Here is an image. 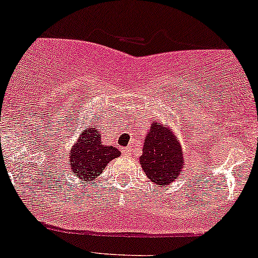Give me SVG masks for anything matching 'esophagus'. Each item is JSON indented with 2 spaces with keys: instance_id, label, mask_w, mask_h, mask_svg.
<instances>
[{
  "instance_id": "esophagus-1",
  "label": "esophagus",
  "mask_w": 258,
  "mask_h": 258,
  "mask_svg": "<svg viewBox=\"0 0 258 258\" xmlns=\"http://www.w3.org/2000/svg\"><path fill=\"white\" fill-rule=\"evenodd\" d=\"M122 152H123V155L128 156V155H131L132 150H131V148H130V146H127V148H125V149H123V150H122Z\"/></svg>"
}]
</instances>
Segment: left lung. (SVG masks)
<instances>
[{"instance_id":"obj_1","label":"left lung","mask_w":258,"mask_h":258,"mask_svg":"<svg viewBox=\"0 0 258 258\" xmlns=\"http://www.w3.org/2000/svg\"><path fill=\"white\" fill-rule=\"evenodd\" d=\"M139 163L144 174L158 187L170 184L178 177L184 165L183 149L170 126L156 120L152 122Z\"/></svg>"}]
</instances>
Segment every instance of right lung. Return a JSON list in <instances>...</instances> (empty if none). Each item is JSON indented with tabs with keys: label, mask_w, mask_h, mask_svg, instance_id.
<instances>
[{
	"label": "right lung",
	"mask_w": 258,
	"mask_h": 258,
	"mask_svg": "<svg viewBox=\"0 0 258 258\" xmlns=\"http://www.w3.org/2000/svg\"><path fill=\"white\" fill-rule=\"evenodd\" d=\"M120 155L121 152L116 148L102 144L97 125H90L80 133L77 142L70 150L71 172L82 181H93L102 174L110 161Z\"/></svg>",
	"instance_id": "right-lung-1"
}]
</instances>
